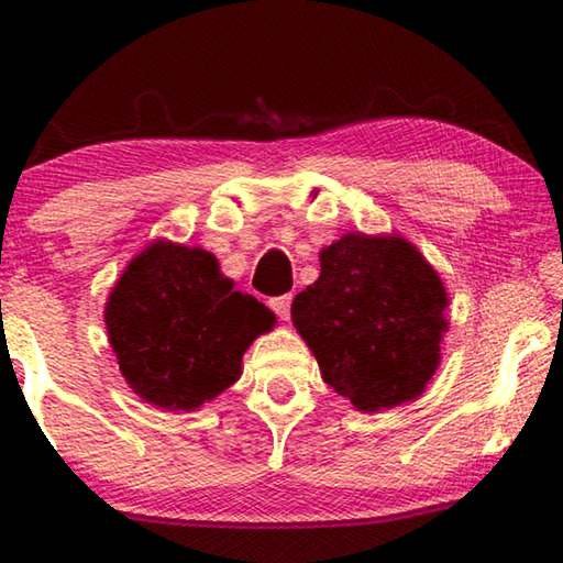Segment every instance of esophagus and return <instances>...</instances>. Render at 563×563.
<instances>
[{
    "mask_svg": "<svg viewBox=\"0 0 563 563\" xmlns=\"http://www.w3.org/2000/svg\"><path fill=\"white\" fill-rule=\"evenodd\" d=\"M290 305H292V295H280V298L271 300V308L280 320H290Z\"/></svg>",
    "mask_w": 563,
    "mask_h": 563,
    "instance_id": "esophagus-1",
    "label": "esophagus"
}]
</instances>
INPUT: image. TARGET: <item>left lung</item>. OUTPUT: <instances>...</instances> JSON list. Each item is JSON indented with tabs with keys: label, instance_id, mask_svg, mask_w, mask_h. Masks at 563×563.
I'll return each mask as SVG.
<instances>
[{
	"label": "left lung",
	"instance_id": "obj_1",
	"mask_svg": "<svg viewBox=\"0 0 563 563\" xmlns=\"http://www.w3.org/2000/svg\"><path fill=\"white\" fill-rule=\"evenodd\" d=\"M450 292L397 233H345L320 251V275L290 316L320 375L360 412L412 402L442 360Z\"/></svg>",
	"mask_w": 563,
	"mask_h": 563
}]
</instances>
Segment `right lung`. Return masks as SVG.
<instances>
[{
    "label": "right lung",
    "mask_w": 563,
    "mask_h": 563,
    "mask_svg": "<svg viewBox=\"0 0 563 563\" xmlns=\"http://www.w3.org/2000/svg\"><path fill=\"white\" fill-rule=\"evenodd\" d=\"M103 322L133 393L194 412L241 377L245 350L275 328V312L233 290L213 253L158 238L123 268Z\"/></svg>",
    "instance_id": "add662e5"
}]
</instances>
